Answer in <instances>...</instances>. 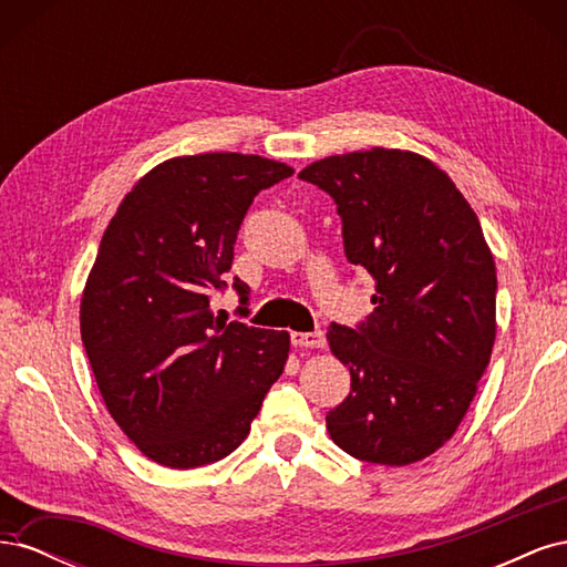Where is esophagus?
Segmentation results:
<instances>
[{"instance_id":"34e87169","label":"esophagus","mask_w":567,"mask_h":567,"mask_svg":"<svg viewBox=\"0 0 567 567\" xmlns=\"http://www.w3.org/2000/svg\"><path fill=\"white\" fill-rule=\"evenodd\" d=\"M290 342L298 350H319L326 346V338L321 331H310V333H290Z\"/></svg>"}]
</instances>
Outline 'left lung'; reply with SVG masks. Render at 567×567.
<instances>
[{
    "instance_id": "8db88e82",
    "label": "left lung",
    "mask_w": 567,
    "mask_h": 567,
    "mask_svg": "<svg viewBox=\"0 0 567 567\" xmlns=\"http://www.w3.org/2000/svg\"><path fill=\"white\" fill-rule=\"evenodd\" d=\"M298 177L333 198L348 262L375 281V310L326 333L350 369V394L326 427L359 461L431 456L466 416L494 346L496 269L477 215L411 151H354Z\"/></svg>"
}]
</instances>
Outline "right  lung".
I'll return each mask as SVG.
<instances>
[{"label":"right lung","instance_id":"1","mask_svg":"<svg viewBox=\"0 0 567 567\" xmlns=\"http://www.w3.org/2000/svg\"><path fill=\"white\" fill-rule=\"evenodd\" d=\"M293 175L244 153L153 167L120 203L80 305L82 346L123 433L167 468L231 454L288 359V333L213 315L252 198ZM238 302L250 288L234 277Z\"/></svg>","mask_w":567,"mask_h":567}]
</instances>
